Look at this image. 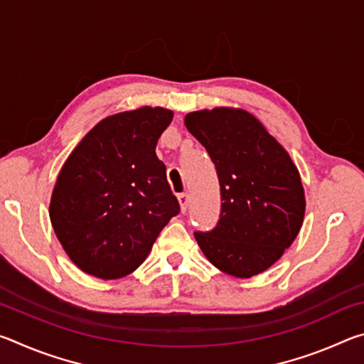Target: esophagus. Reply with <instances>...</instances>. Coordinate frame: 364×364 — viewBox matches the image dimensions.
I'll list each match as a JSON object with an SVG mask.
<instances>
[{"label": "esophagus", "instance_id": "esophagus-1", "mask_svg": "<svg viewBox=\"0 0 364 364\" xmlns=\"http://www.w3.org/2000/svg\"><path fill=\"white\" fill-rule=\"evenodd\" d=\"M178 202H180V208L181 212L184 213L188 210V205H189V196L188 194H180L178 196Z\"/></svg>", "mask_w": 364, "mask_h": 364}]
</instances>
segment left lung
Returning a JSON list of instances; mask_svg holds the SVG:
<instances>
[{
    "label": "left lung",
    "mask_w": 364,
    "mask_h": 364,
    "mask_svg": "<svg viewBox=\"0 0 364 364\" xmlns=\"http://www.w3.org/2000/svg\"><path fill=\"white\" fill-rule=\"evenodd\" d=\"M217 168L221 213L194 232L207 260L234 278L267 271L291 247L304 223L305 191L289 152L244 109L215 107L184 117Z\"/></svg>",
    "instance_id": "left-lung-1"
}]
</instances>
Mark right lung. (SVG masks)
I'll return each mask as SVG.
<instances>
[{
    "mask_svg": "<svg viewBox=\"0 0 364 364\" xmlns=\"http://www.w3.org/2000/svg\"><path fill=\"white\" fill-rule=\"evenodd\" d=\"M173 110L143 106L102 119L60 168L49 218L60 245L86 274L120 279L143 263L180 212L156 146Z\"/></svg>",
    "mask_w": 364,
    "mask_h": 364,
    "instance_id": "add662e5",
    "label": "right lung"
}]
</instances>
